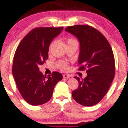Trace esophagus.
<instances>
[{
	"mask_svg": "<svg viewBox=\"0 0 128 128\" xmlns=\"http://www.w3.org/2000/svg\"><path fill=\"white\" fill-rule=\"evenodd\" d=\"M63 77H64V78H70L71 77V76L69 74H64L63 75Z\"/></svg>",
	"mask_w": 128,
	"mask_h": 128,
	"instance_id": "obj_1",
	"label": "esophagus"
}]
</instances>
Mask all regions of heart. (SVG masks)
Wrapping results in <instances>:
<instances>
[{"label":"heart","instance_id":"heart-1","mask_svg":"<svg viewBox=\"0 0 128 128\" xmlns=\"http://www.w3.org/2000/svg\"><path fill=\"white\" fill-rule=\"evenodd\" d=\"M66 42H67V44H68V45L72 44H74V43H78V41L74 38H69L68 40H67ZM54 42H50L49 47V51L51 50L52 48L54 46ZM56 65H57V66L58 67L59 69L63 70V71H66V70H68V63H67L66 61H64V60H60V61H58V62H57V64H56Z\"/></svg>","mask_w":128,"mask_h":128}]
</instances>
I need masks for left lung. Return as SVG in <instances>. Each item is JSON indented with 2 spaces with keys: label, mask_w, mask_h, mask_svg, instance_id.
Here are the masks:
<instances>
[{
  "label": "left lung",
  "mask_w": 128,
  "mask_h": 128,
  "mask_svg": "<svg viewBox=\"0 0 128 128\" xmlns=\"http://www.w3.org/2000/svg\"><path fill=\"white\" fill-rule=\"evenodd\" d=\"M65 30L79 40L78 70L86 69L87 73L83 79L74 77L79 86L72 92V96L81 105L92 106L104 97L115 77V58L112 48L106 37L90 26H68Z\"/></svg>",
  "instance_id": "obj_1"
}]
</instances>
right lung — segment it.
Masks as SVG:
<instances>
[{"label": "right lung", "instance_id": "obj_1", "mask_svg": "<svg viewBox=\"0 0 128 128\" xmlns=\"http://www.w3.org/2000/svg\"><path fill=\"white\" fill-rule=\"evenodd\" d=\"M60 27H36L30 30L18 46L13 58L12 72L22 97L33 106L50 100L54 86L62 74L53 71L44 76L38 66L46 63L50 42L63 30Z\"/></svg>", "mask_w": 128, "mask_h": 128}]
</instances>
